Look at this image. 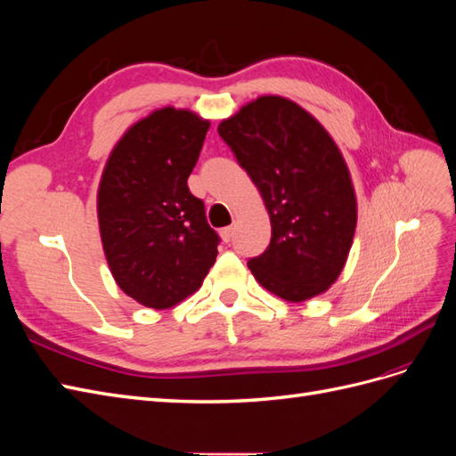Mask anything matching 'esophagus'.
<instances>
[{"label": "esophagus", "mask_w": 456, "mask_h": 456, "mask_svg": "<svg viewBox=\"0 0 456 456\" xmlns=\"http://www.w3.org/2000/svg\"><path fill=\"white\" fill-rule=\"evenodd\" d=\"M233 233H236V228H233V226H226V228H223V232H220V236H223V240H224L226 243H230V241L233 240Z\"/></svg>", "instance_id": "34e87169"}]
</instances>
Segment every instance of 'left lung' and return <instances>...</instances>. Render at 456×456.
<instances>
[{"mask_svg":"<svg viewBox=\"0 0 456 456\" xmlns=\"http://www.w3.org/2000/svg\"><path fill=\"white\" fill-rule=\"evenodd\" d=\"M270 215L266 251L249 258L256 281L302 302L337 281L355 232V194L340 150L293 101L260 96L218 126Z\"/></svg>","mask_w":456,"mask_h":456,"instance_id":"1","label":"left lung"}]
</instances>
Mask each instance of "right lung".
Returning a JSON list of instances; mask_svg holds the SVG:
<instances>
[{
  "instance_id": "right-lung-1",
  "label": "right lung",
  "mask_w": 456,
  "mask_h": 456,
  "mask_svg": "<svg viewBox=\"0 0 456 456\" xmlns=\"http://www.w3.org/2000/svg\"><path fill=\"white\" fill-rule=\"evenodd\" d=\"M209 121L163 108L121 136L99 186L104 255L121 291L148 308L196 293L215 265L218 233L188 188Z\"/></svg>"
}]
</instances>
